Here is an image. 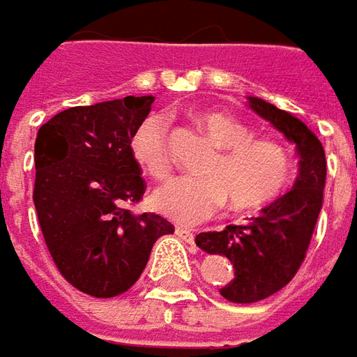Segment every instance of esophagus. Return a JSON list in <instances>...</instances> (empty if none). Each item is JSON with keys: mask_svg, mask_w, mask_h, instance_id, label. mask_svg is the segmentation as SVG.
Segmentation results:
<instances>
[{"mask_svg": "<svg viewBox=\"0 0 357 357\" xmlns=\"http://www.w3.org/2000/svg\"><path fill=\"white\" fill-rule=\"evenodd\" d=\"M176 235H178L179 239H183L185 243H193V233H191V229L188 227H178L176 229Z\"/></svg>", "mask_w": 357, "mask_h": 357, "instance_id": "34e87169", "label": "esophagus"}]
</instances>
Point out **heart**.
Here are the masks:
<instances>
[{
  "mask_svg": "<svg viewBox=\"0 0 357 357\" xmlns=\"http://www.w3.org/2000/svg\"><path fill=\"white\" fill-rule=\"evenodd\" d=\"M199 120L219 150L202 166L205 176L176 178L155 191L154 207L162 215L178 223H199L227 202L233 211H252L282 195L292 179L294 162L280 142L252 138L241 120L219 110H207ZM130 152L148 176L169 178L166 118H144L132 132Z\"/></svg>",
  "mask_w": 357,
  "mask_h": 357,
  "instance_id": "b5f03b06",
  "label": "heart"
}]
</instances>
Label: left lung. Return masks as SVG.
Segmentation results:
<instances>
[{
    "label": "left lung",
    "mask_w": 357,
    "mask_h": 357,
    "mask_svg": "<svg viewBox=\"0 0 357 357\" xmlns=\"http://www.w3.org/2000/svg\"><path fill=\"white\" fill-rule=\"evenodd\" d=\"M249 106L296 144L301 172L292 190L264 207L245 225L199 233L195 245L209 255H225L235 277L219 290L223 298L251 304L284 289L298 273L324 203L326 155L320 140L290 112L263 98L249 96Z\"/></svg>",
    "instance_id": "left-lung-1"
}]
</instances>
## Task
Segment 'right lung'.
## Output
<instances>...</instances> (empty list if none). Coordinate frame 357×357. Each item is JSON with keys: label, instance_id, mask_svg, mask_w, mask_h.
I'll list each match as a JSON object with an SVG mask.
<instances>
[{"label": "right lung", "instance_id": "add662e5", "mask_svg": "<svg viewBox=\"0 0 357 357\" xmlns=\"http://www.w3.org/2000/svg\"><path fill=\"white\" fill-rule=\"evenodd\" d=\"M154 96L75 106L43 124L35 140L33 203L47 249L75 289L118 296L140 278L154 243L174 233L155 213H132L146 181L130 138Z\"/></svg>", "mask_w": 357, "mask_h": 357}]
</instances>
